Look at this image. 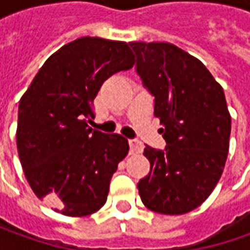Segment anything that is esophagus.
Instances as JSON below:
<instances>
[{
    "instance_id": "esophagus-1",
    "label": "esophagus",
    "mask_w": 250,
    "mask_h": 250,
    "mask_svg": "<svg viewBox=\"0 0 250 250\" xmlns=\"http://www.w3.org/2000/svg\"><path fill=\"white\" fill-rule=\"evenodd\" d=\"M129 147H130V154H138V153L142 151V143H140L139 140L130 139Z\"/></svg>"
}]
</instances>
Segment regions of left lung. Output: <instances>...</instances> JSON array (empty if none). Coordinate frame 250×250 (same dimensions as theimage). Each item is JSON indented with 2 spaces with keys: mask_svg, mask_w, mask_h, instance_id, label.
Wrapping results in <instances>:
<instances>
[{
  "mask_svg": "<svg viewBox=\"0 0 250 250\" xmlns=\"http://www.w3.org/2000/svg\"><path fill=\"white\" fill-rule=\"evenodd\" d=\"M130 47L167 142L166 150L145 147L150 172L138 184L140 199L151 211L185 214L210 196L224 171L231 135L224 90L203 63L174 44Z\"/></svg>",
  "mask_w": 250,
  "mask_h": 250,
  "instance_id": "8db88e82",
  "label": "left lung"
}]
</instances>
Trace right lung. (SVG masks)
Masks as SVG:
<instances>
[{
  "instance_id": "add662e5",
  "label": "right lung",
  "mask_w": 250,
  "mask_h": 250,
  "mask_svg": "<svg viewBox=\"0 0 250 250\" xmlns=\"http://www.w3.org/2000/svg\"><path fill=\"white\" fill-rule=\"evenodd\" d=\"M133 63L125 42L81 37L44 62L19 101L16 146L24 177L34 195L63 216H89L107 200L129 145L87 122L104 81Z\"/></svg>"
}]
</instances>
